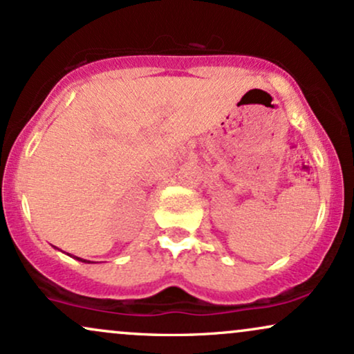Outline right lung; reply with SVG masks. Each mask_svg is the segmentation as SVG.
I'll return each instance as SVG.
<instances>
[{
	"label": "right lung",
	"mask_w": 354,
	"mask_h": 354,
	"mask_svg": "<svg viewBox=\"0 0 354 354\" xmlns=\"http://www.w3.org/2000/svg\"><path fill=\"white\" fill-rule=\"evenodd\" d=\"M75 259H77V261H82V259H79V257H75ZM82 262H85V261H82Z\"/></svg>",
	"instance_id": "right-lung-1"
}]
</instances>
